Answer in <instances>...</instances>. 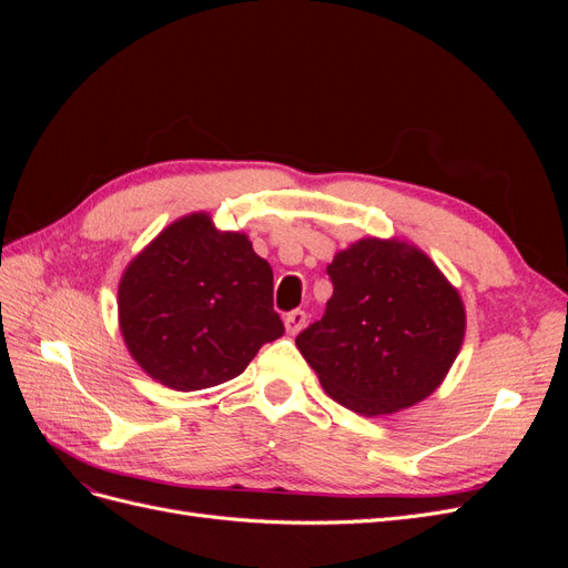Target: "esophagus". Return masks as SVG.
Here are the masks:
<instances>
[{
	"label": "esophagus",
	"mask_w": 568,
	"mask_h": 568,
	"mask_svg": "<svg viewBox=\"0 0 568 568\" xmlns=\"http://www.w3.org/2000/svg\"><path fill=\"white\" fill-rule=\"evenodd\" d=\"M305 313L303 311H294V313H288L286 317H284V326H286V334L288 336H296L303 326H305Z\"/></svg>",
	"instance_id": "1"
}]
</instances>
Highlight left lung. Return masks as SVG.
<instances>
[{
  "label": "left lung",
  "mask_w": 568,
  "mask_h": 568,
  "mask_svg": "<svg viewBox=\"0 0 568 568\" xmlns=\"http://www.w3.org/2000/svg\"><path fill=\"white\" fill-rule=\"evenodd\" d=\"M326 274L334 294L296 338L326 395L363 417L428 398L467 332L459 291L422 248L395 236L357 239Z\"/></svg>",
  "instance_id": "left-lung-1"
}]
</instances>
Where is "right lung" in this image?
Segmentation results:
<instances>
[{
  "mask_svg": "<svg viewBox=\"0 0 568 568\" xmlns=\"http://www.w3.org/2000/svg\"><path fill=\"white\" fill-rule=\"evenodd\" d=\"M118 326L134 363L184 393L234 379L284 334L272 267L244 232L217 230L203 211L170 222L128 263Z\"/></svg>",
  "mask_w": 568,
  "mask_h": 568,
  "instance_id": "right-lung-1",
  "label": "right lung"
}]
</instances>
